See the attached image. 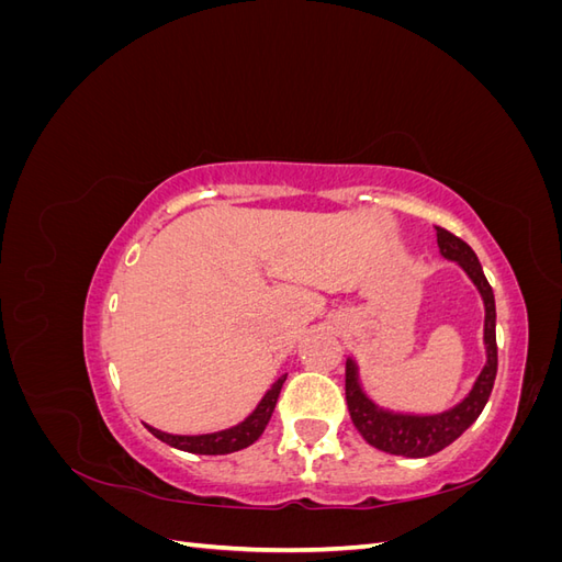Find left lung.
Returning a JSON list of instances; mask_svg holds the SVG:
<instances>
[{
  "mask_svg": "<svg viewBox=\"0 0 562 562\" xmlns=\"http://www.w3.org/2000/svg\"><path fill=\"white\" fill-rule=\"evenodd\" d=\"M436 236H438L440 255H443L446 260H452L462 267L483 297V304H485L483 342H485L487 361L481 370L479 380L473 382L467 398L459 401L454 407H450V411L438 413V415H405V413L384 411V407H380L375 401H370L359 382V366H356L353 359H347L345 391H347V405H349L353 427L359 429V434L366 438V443L389 454L429 457L448 448L452 440H457L475 419H479L497 378L495 293H492V288L483 274V267L469 244H464L459 236H454L443 227H436Z\"/></svg>",
  "mask_w": 562,
  "mask_h": 562,
  "instance_id": "1",
  "label": "left lung"
}]
</instances>
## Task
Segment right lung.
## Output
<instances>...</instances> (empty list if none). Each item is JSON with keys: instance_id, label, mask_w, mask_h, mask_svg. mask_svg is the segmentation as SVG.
<instances>
[{"instance_id": "right-lung-1", "label": "right lung", "mask_w": 562, "mask_h": 562, "mask_svg": "<svg viewBox=\"0 0 562 562\" xmlns=\"http://www.w3.org/2000/svg\"><path fill=\"white\" fill-rule=\"evenodd\" d=\"M285 382V375H281L267 394L262 396V401L258 403V407L244 419L236 424V427L223 429V431H215V434H199V436H178V434H166L159 431L155 427H145L149 429V434H155L164 443H168L171 448L184 450V452H194V454H229L236 450H244L248 446H252L255 440H258L267 427V422L274 413L277 407V398L281 394V386Z\"/></svg>"}]
</instances>
